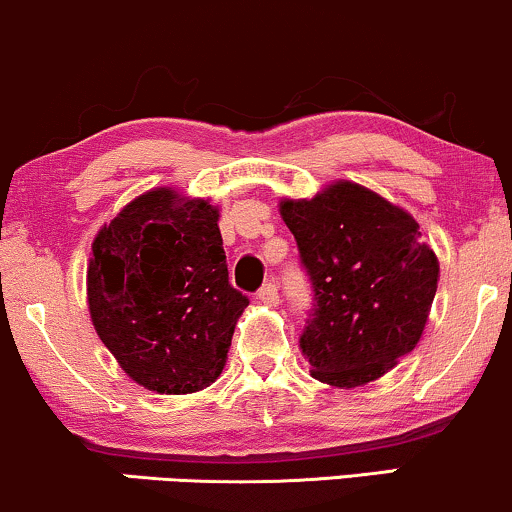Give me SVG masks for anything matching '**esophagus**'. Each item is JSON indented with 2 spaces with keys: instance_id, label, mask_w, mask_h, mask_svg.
Here are the masks:
<instances>
[{
  "instance_id": "1",
  "label": "esophagus",
  "mask_w": 512,
  "mask_h": 512,
  "mask_svg": "<svg viewBox=\"0 0 512 512\" xmlns=\"http://www.w3.org/2000/svg\"><path fill=\"white\" fill-rule=\"evenodd\" d=\"M256 299L261 301V304H266V306H277V304H280V294H277V285H273V282L263 285L261 289H258Z\"/></svg>"
}]
</instances>
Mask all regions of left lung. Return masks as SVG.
<instances>
[{
  "label": "left lung",
  "instance_id": "1",
  "mask_svg": "<svg viewBox=\"0 0 512 512\" xmlns=\"http://www.w3.org/2000/svg\"><path fill=\"white\" fill-rule=\"evenodd\" d=\"M280 216L313 285L299 342L311 375L339 389L380 380L418 346L437 294L439 261L420 225L349 180L313 199H282Z\"/></svg>",
  "mask_w": 512,
  "mask_h": 512
}]
</instances>
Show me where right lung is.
I'll return each instance as SVG.
<instances>
[{
    "label": "right lung",
    "mask_w": 512,
    "mask_h": 512,
    "mask_svg": "<svg viewBox=\"0 0 512 512\" xmlns=\"http://www.w3.org/2000/svg\"><path fill=\"white\" fill-rule=\"evenodd\" d=\"M218 206L173 187L132 199L97 232L87 304L130 380L194 394L220 377L249 299L230 285Z\"/></svg>",
    "instance_id": "obj_1"
}]
</instances>
